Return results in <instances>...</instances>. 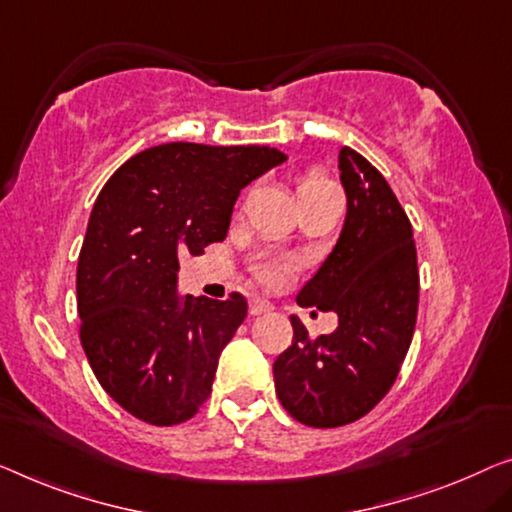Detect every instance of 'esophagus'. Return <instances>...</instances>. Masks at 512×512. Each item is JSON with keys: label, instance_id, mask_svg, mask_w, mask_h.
<instances>
[{"label": "esophagus", "instance_id": "1", "mask_svg": "<svg viewBox=\"0 0 512 512\" xmlns=\"http://www.w3.org/2000/svg\"><path fill=\"white\" fill-rule=\"evenodd\" d=\"M273 310V303L266 301V299H250V315H264V312H271Z\"/></svg>", "mask_w": 512, "mask_h": 512}]
</instances>
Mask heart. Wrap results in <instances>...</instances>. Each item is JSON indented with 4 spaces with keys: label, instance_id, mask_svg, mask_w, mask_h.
Here are the masks:
<instances>
[{
    "label": "heart",
    "instance_id": "b5f03b06",
    "mask_svg": "<svg viewBox=\"0 0 512 512\" xmlns=\"http://www.w3.org/2000/svg\"><path fill=\"white\" fill-rule=\"evenodd\" d=\"M329 188H333V183L326 179L324 174L308 172L299 179V188H296V193H299V200H301V197L322 193V190H329ZM294 269H296V266H294L292 259L271 257V259H262V262L255 266V273H257L259 280L266 282V285H280V282L292 278Z\"/></svg>",
    "mask_w": 512,
    "mask_h": 512
}]
</instances>
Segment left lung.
Here are the masks:
<instances>
[{"mask_svg": "<svg viewBox=\"0 0 512 512\" xmlns=\"http://www.w3.org/2000/svg\"><path fill=\"white\" fill-rule=\"evenodd\" d=\"M338 167L347 195L345 225L331 255L296 296L305 308L333 310L338 329L310 338L292 317V345L273 363L280 404L310 427L354 423L377 407L398 379L418 312L407 213L358 151L342 147Z\"/></svg>", "mask_w": 512, "mask_h": 512, "instance_id": "1", "label": "left lung"}]
</instances>
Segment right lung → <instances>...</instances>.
Here are the masks:
<instances>
[{"instance_id": "1", "label": "right lung", "mask_w": 512, "mask_h": 512, "mask_svg": "<svg viewBox=\"0 0 512 512\" xmlns=\"http://www.w3.org/2000/svg\"><path fill=\"white\" fill-rule=\"evenodd\" d=\"M285 160L255 144H158L128 158L98 193L75 282L80 340L128 414L177 425L207 402L248 301L179 296V255L223 241L241 188Z\"/></svg>"}]
</instances>
